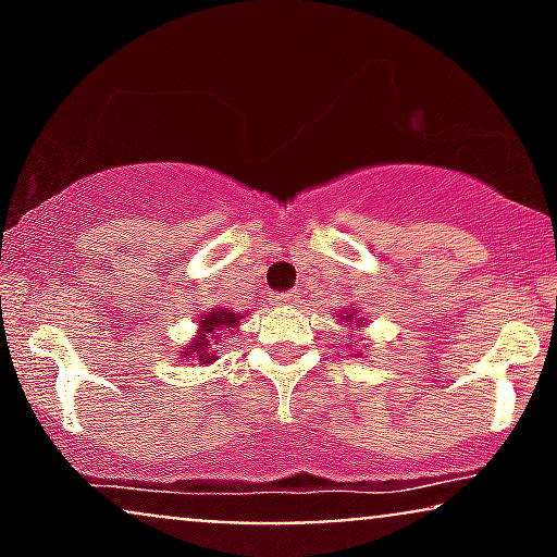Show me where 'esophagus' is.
Returning a JSON list of instances; mask_svg holds the SVG:
<instances>
[{
	"label": "esophagus",
	"mask_w": 557,
	"mask_h": 557,
	"mask_svg": "<svg viewBox=\"0 0 557 557\" xmlns=\"http://www.w3.org/2000/svg\"><path fill=\"white\" fill-rule=\"evenodd\" d=\"M296 304H300V293L298 290L274 293V296H272V306H296Z\"/></svg>",
	"instance_id": "obj_1"
}]
</instances>
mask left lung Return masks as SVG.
<instances>
[{
  "mask_svg": "<svg viewBox=\"0 0 557 557\" xmlns=\"http://www.w3.org/2000/svg\"><path fill=\"white\" fill-rule=\"evenodd\" d=\"M341 322H345V327H350V330L356 327V332L367 327V317H359V309H356V306L341 311ZM348 341H350V335H348ZM356 356H361V350H356Z\"/></svg>",
  "mask_w": 557,
  "mask_h": 557,
  "instance_id": "8db88e82",
  "label": "left lung"
}]
</instances>
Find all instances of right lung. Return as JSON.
<instances>
[{
  "mask_svg": "<svg viewBox=\"0 0 557 557\" xmlns=\"http://www.w3.org/2000/svg\"><path fill=\"white\" fill-rule=\"evenodd\" d=\"M248 317V311L225 309V306H216V309L203 311V314L196 317V335L185 343L181 350L183 361H194L196 367H207V363H214L220 356H216L214 345L220 341V335L225 332L227 335H235L240 327V319Z\"/></svg>",
  "mask_w": 557,
  "mask_h": 557,
  "instance_id": "add662e5",
  "label": "right lung"
}]
</instances>
